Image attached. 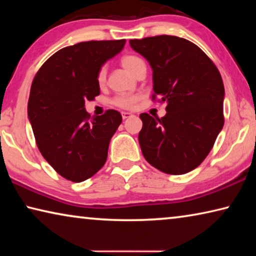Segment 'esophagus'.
<instances>
[{
	"label": "esophagus",
	"instance_id": "1",
	"mask_svg": "<svg viewBox=\"0 0 256 256\" xmlns=\"http://www.w3.org/2000/svg\"><path fill=\"white\" fill-rule=\"evenodd\" d=\"M131 116H133L131 112H122V118L123 120H126L128 118H131Z\"/></svg>",
	"mask_w": 256,
	"mask_h": 256
}]
</instances>
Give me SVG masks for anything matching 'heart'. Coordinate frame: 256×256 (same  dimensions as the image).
Returning <instances> with one entry per match:
<instances>
[{"mask_svg":"<svg viewBox=\"0 0 256 256\" xmlns=\"http://www.w3.org/2000/svg\"><path fill=\"white\" fill-rule=\"evenodd\" d=\"M144 62L140 58H138V56H134V55H126V56H123L122 60H120V63H122V66L124 68H126V70L133 74V72L136 71V68H138V66L140 63ZM106 79V70L105 68H100L97 74V81L99 84H102L104 82H105ZM138 100V98L136 96H131V94H120V96L115 97L112 99V104H114L115 106L120 107V108H125V110H130V108H132L134 105H136V102Z\"/></svg>","mask_w":256,"mask_h":256,"instance_id":"1","label":"heart"}]
</instances>
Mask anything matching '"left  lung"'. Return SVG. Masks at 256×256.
I'll use <instances>...</instances> for the list:
<instances>
[{"label": "left lung", "mask_w": 256, "mask_h": 256, "mask_svg": "<svg viewBox=\"0 0 256 256\" xmlns=\"http://www.w3.org/2000/svg\"><path fill=\"white\" fill-rule=\"evenodd\" d=\"M130 45L152 68V98L167 104L162 118L140 115L142 154L160 172L186 174L206 159L222 130V76L204 52L184 38L162 34Z\"/></svg>", "instance_id": "1"}]
</instances>
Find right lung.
I'll return each instance as SVG.
<instances>
[{"label":"right lung","instance_id":"right-lung-1","mask_svg":"<svg viewBox=\"0 0 256 256\" xmlns=\"http://www.w3.org/2000/svg\"><path fill=\"white\" fill-rule=\"evenodd\" d=\"M126 40L82 42L56 52L32 81L28 118L38 149L64 178L84 182L105 164L112 136L122 123L118 110L90 118L86 100L100 94L97 74Z\"/></svg>","mask_w":256,"mask_h":256}]
</instances>
